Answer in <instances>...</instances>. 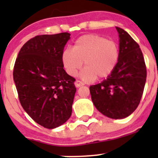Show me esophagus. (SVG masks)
<instances>
[{"label":"esophagus","instance_id":"1","mask_svg":"<svg viewBox=\"0 0 158 158\" xmlns=\"http://www.w3.org/2000/svg\"><path fill=\"white\" fill-rule=\"evenodd\" d=\"M75 85H76V86L77 87V88H79V87H80V86H82V85H83V83H82V82H81V81L76 80V82H75Z\"/></svg>","mask_w":158,"mask_h":158}]
</instances>
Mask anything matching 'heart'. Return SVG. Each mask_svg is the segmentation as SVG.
Listing matches in <instances>:
<instances>
[{"mask_svg": "<svg viewBox=\"0 0 158 158\" xmlns=\"http://www.w3.org/2000/svg\"><path fill=\"white\" fill-rule=\"evenodd\" d=\"M120 56L118 44L97 34H86L75 41L73 49L66 48L62 53V63L69 76H76L84 62L85 69L81 79L86 82L95 78L103 79L113 73Z\"/></svg>", "mask_w": 158, "mask_h": 158, "instance_id": "1", "label": "heart"}]
</instances>
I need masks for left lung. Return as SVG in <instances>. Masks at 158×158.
Returning <instances> with one entry per match:
<instances>
[{
  "mask_svg": "<svg viewBox=\"0 0 158 158\" xmlns=\"http://www.w3.org/2000/svg\"><path fill=\"white\" fill-rule=\"evenodd\" d=\"M118 32L120 56L113 73L101 83L89 87L92 102L107 117L121 119L138 108L147 78V69L139 45L123 29Z\"/></svg>",
  "mask_w": 158,
  "mask_h": 158,
  "instance_id": "left-lung-1",
  "label": "left lung"
}]
</instances>
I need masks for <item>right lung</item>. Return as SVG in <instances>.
I'll return each instance as SVG.
<instances>
[{"instance_id":"1","label":"right lung","mask_w":158,"mask_h":158,"mask_svg":"<svg viewBox=\"0 0 158 158\" xmlns=\"http://www.w3.org/2000/svg\"><path fill=\"white\" fill-rule=\"evenodd\" d=\"M69 33L38 35L22 47L14 64V80L23 109L46 128H57L72 114L76 88L66 73L62 53Z\"/></svg>"}]
</instances>
